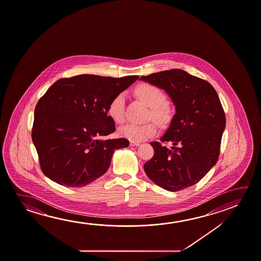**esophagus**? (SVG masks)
<instances>
[{
    "instance_id": "obj_1",
    "label": "esophagus",
    "mask_w": 261,
    "mask_h": 261,
    "mask_svg": "<svg viewBox=\"0 0 261 261\" xmlns=\"http://www.w3.org/2000/svg\"><path fill=\"white\" fill-rule=\"evenodd\" d=\"M139 145H140V143H139V142H130V145H131V146H138Z\"/></svg>"
}]
</instances>
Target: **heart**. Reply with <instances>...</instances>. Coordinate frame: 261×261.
<instances>
[{"instance_id":"b5f03b06","label":"heart","mask_w":261,"mask_h":261,"mask_svg":"<svg viewBox=\"0 0 261 261\" xmlns=\"http://www.w3.org/2000/svg\"><path fill=\"white\" fill-rule=\"evenodd\" d=\"M137 97L149 107L150 117L158 124L165 125L171 119V110L167 105V96L162 90L158 86L144 84L136 88ZM124 103L125 96L124 93L116 95L108 107V115L117 124H122L124 121ZM156 133V125L154 123L144 124H127L119 129L121 137L130 141L140 142L152 137Z\"/></svg>"}]
</instances>
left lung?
<instances>
[{"label":"left lung","mask_w":261,"mask_h":261,"mask_svg":"<svg viewBox=\"0 0 261 261\" xmlns=\"http://www.w3.org/2000/svg\"><path fill=\"white\" fill-rule=\"evenodd\" d=\"M165 90L176 113L161 141L151 142L154 156L144 165L145 174L159 187L179 191L197 184L218 161L226 116L216 90L207 81L180 69L141 76Z\"/></svg>","instance_id":"1"}]
</instances>
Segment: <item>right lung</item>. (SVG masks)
<instances>
[{
  "label": "right lung",
  "mask_w": 261,
  "mask_h": 261,
  "mask_svg": "<svg viewBox=\"0 0 261 261\" xmlns=\"http://www.w3.org/2000/svg\"><path fill=\"white\" fill-rule=\"evenodd\" d=\"M138 75L80 74L59 79L39 99L32 139L43 174L57 184L80 188L103 175L125 138L101 140L116 131L107 115L113 98Z\"/></svg>",
  "instance_id": "add662e5"
}]
</instances>
